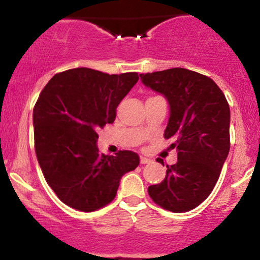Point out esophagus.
<instances>
[{
  "mask_svg": "<svg viewBox=\"0 0 260 260\" xmlns=\"http://www.w3.org/2000/svg\"><path fill=\"white\" fill-rule=\"evenodd\" d=\"M150 159H148V157L145 156H140V164H143V165H145V164H149L150 162Z\"/></svg>",
  "mask_w": 260,
  "mask_h": 260,
  "instance_id": "1",
  "label": "esophagus"
}]
</instances>
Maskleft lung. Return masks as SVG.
<instances>
[{
	"mask_svg": "<svg viewBox=\"0 0 260 260\" xmlns=\"http://www.w3.org/2000/svg\"><path fill=\"white\" fill-rule=\"evenodd\" d=\"M139 77L143 84L169 101L164 137L172 140L170 148L177 150V162L166 165L164 181L149 187L148 193L161 208L186 213L208 198L229 155L228 100L213 79L186 68Z\"/></svg>",
	"mask_w": 260,
	"mask_h": 260,
	"instance_id": "obj_1",
	"label": "left lung"
}]
</instances>
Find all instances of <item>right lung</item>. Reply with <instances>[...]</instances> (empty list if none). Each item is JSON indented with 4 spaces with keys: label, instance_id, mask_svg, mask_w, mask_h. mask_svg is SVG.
Here are the masks:
<instances>
[{
    "label": "right lung",
    "instance_id": "obj_1",
    "mask_svg": "<svg viewBox=\"0 0 260 260\" xmlns=\"http://www.w3.org/2000/svg\"><path fill=\"white\" fill-rule=\"evenodd\" d=\"M136 72L91 68L57 73L32 111L35 153L47 184L68 207L89 213L113 201L121 177L139 165L138 154H101L98 129L116 118L121 100L138 82Z\"/></svg>",
    "mask_w": 260,
    "mask_h": 260
}]
</instances>
